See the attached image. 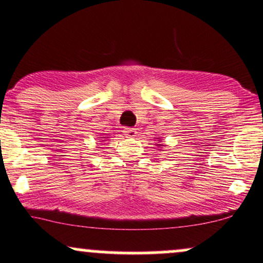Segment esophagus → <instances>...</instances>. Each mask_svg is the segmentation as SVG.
I'll use <instances>...</instances> for the list:
<instances>
[{"instance_id":"34e87169","label":"esophagus","mask_w":263,"mask_h":263,"mask_svg":"<svg viewBox=\"0 0 263 263\" xmlns=\"http://www.w3.org/2000/svg\"><path fill=\"white\" fill-rule=\"evenodd\" d=\"M124 135H126L128 138H134L135 135H137V129L135 128H124Z\"/></svg>"}]
</instances>
